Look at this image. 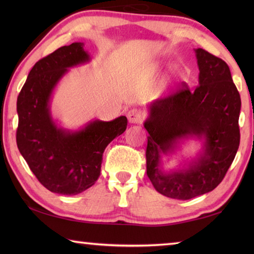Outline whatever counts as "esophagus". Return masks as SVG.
<instances>
[{"mask_svg": "<svg viewBox=\"0 0 254 254\" xmlns=\"http://www.w3.org/2000/svg\"><path fill=\"white\" fill-rule=\"evenodd\" d=\"M145 114L141 109H131L127 113V119L130 123H142L144 121Z\"/></svg>", "mask_w": 254, "mask_h": 254, "instance_id": "34e87169", "label": "esophagus"}]
</instances>
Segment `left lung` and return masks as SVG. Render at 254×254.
I'll return each mask as SVG.
<instances>
[{
    "label": "left lung",
    "instance_id": "obj_1",
    "mask_svg": "<svg viewBox=\"0 0 254 254\" xmlns=\"http://www.w3.org/2000/svg\"><path fill=\"white\" fill-rule=\"evenodd\" d=\"M199 84L186 81L151 105L144 123L148 131L147 175L160 194L190 199L216 188L224 179L240 145L241 97L224 60L196 49ZM204 135L205 154L187 171L170 175L158 170L160 153L173 148L180 137Z\"/></svg>",
    "mask_w": 254,
    "mask_h": 254
}]
</instances>
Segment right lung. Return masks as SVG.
Listing matches in <instances>:
<instances>
[{
	"mask_svg": "<svg viewBox=\"0 0 254 254\" xmlns=\"http://www.w3.org/2000/svg\"><path fill=\"white\" fill-rule=\"evenodd\" d=\"M86 60L81 42L60 47L36 63L16 102L19 151L42 186L62 195H77L95 184L103 152L127 126V119L120 117L111 122L94 121L70 133L51 120L48 102L55 85L68 67Z\"/></svg>",
	"mask_w": 254,
	"mask_h": 254,
	"instance_id": "right-lung-1",
	"label": "right lung"
}]
</instances>
